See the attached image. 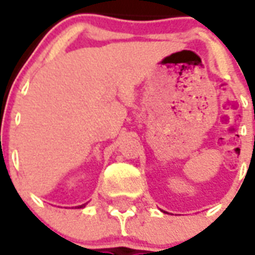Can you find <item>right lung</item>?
<instances>
[{
	"label": "right lung",
	"instance_id": "1",
	"mask_svg": "<svg viewBox=\"0 0 255 255\" xmlns=\"http://www.w3.org/2000/svg\"><path fill=\"white\" fill-rule=\"evenodd\" d=\"M85 206H86V204H83V205H79L78 208H85Z\"/></svg>",
	"mask_w": 255,
	"mask_h": 255
}]
</instances>
